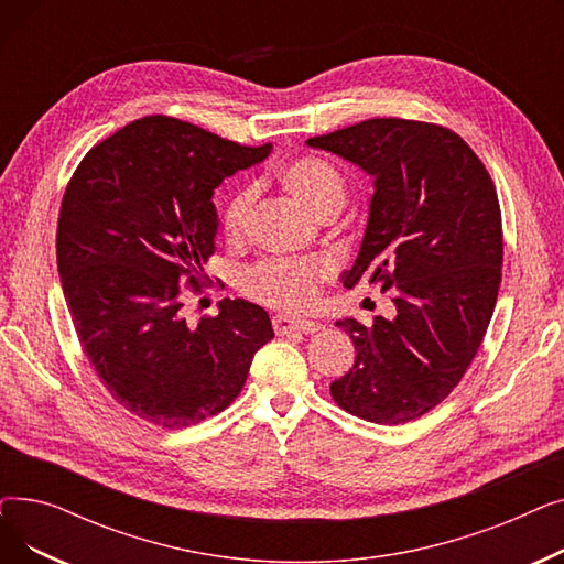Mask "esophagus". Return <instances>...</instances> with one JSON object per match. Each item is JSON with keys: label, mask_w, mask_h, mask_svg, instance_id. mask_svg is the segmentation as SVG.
<instances>
[{"label": "esophagus", "mask_w": 564, "mask_h": 564, "mask_svg": "<svg viewBox=\"0 0 564 564\" xmlns=\"http://www.w3.org/2000/svg\"><path fill=\"white\" fill-rule=\"evenodd\" d=\"M272 327L279 336H285V334H315L322 329L319 322H313V319H297V317H290V315H274L272 319Z\"/></svg>", "instance_id": "1"}]
</instances>
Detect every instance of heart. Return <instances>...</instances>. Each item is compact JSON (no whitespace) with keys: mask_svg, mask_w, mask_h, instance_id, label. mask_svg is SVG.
I'll return each mask as SVG.
<instances>
[{"mask_svg":"<svg viewBox=\"0 0 564 564\" xmlns=\"http://www.w3.org/2000/svg\"><path fill=\"white\" fill-rule=\"evenodd\" d=\"M283 183L322 217L338 213L347 181L336 164L317 155L290 160L281 169ZM256 187L242 185L232 192L224 207V235L228 242H242L249 235L256 213ZM336 270L332 258H267L242 272V290L251 300L272 308L304 313L319 300V288Z\"/></svg>","mask_w":564,"mask_h":564,"instance_id":"heart-1","label":"heart"}]
</instances>
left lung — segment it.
<instances>
[{"instance_id": "1", "label": "left lung", "mask_w": 564, "mask_h": 564, "mask_svg": "<svg viewBox=\"0 0 564 564\" xmlns=\"http://www.w3.org/2000/svg\"><path fill=\"white\" fill-rule=\"evenodd\" d=\"M375 175L370 219L345 285L391 290L395 319L338 322L357 359L332 381L347 413L377 425L421 419L446 400L494 315L502 224L491 175L453 130L368 118L306 141Z\"/></svg>"}]
</instances>
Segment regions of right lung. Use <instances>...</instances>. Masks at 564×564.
I'll return each instance as SVG.
<instances>
[{
    "mask_svg": "<svg viewBox=\"0 0 564 564\" xmlns=\"http://www.w3.org/2000/svg\"><path fill=\"white\" fill-rule=\"evenodd\" d=\"M270 148L145 116L96 143L64 192L56 264L79 345L109 395L145 423L181 430L217 416L274 338L267 311L245 300L185 319L215 256L213 194Z\"/></svg>",
    "mask_w": 564,
    "mask_h": 564,
    "instance_id": "1",
    "label": "right lung"
}]
</instances>
